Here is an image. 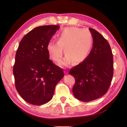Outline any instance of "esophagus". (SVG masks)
<instances>
[{"label":"esophagus","mask_w":127,"mask_h":127,"mask_svg":"<svg viewBox=\"0 0 127 127\" xmlns=\"http://www.w3.org/2000/svg\"><path fill=\"white\" fill-rule=\"evenodd\" d=\"M64 73L65 74V75H67V74H68L67 70H64Z\"/></svg>","instance_id":"obj_1"}]
</instances>
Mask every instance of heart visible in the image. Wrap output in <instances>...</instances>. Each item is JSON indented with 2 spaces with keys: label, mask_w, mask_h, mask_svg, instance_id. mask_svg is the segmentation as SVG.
Here are the masks:
<instances>
[{
  "label": "heart",
  "mask_w": 127,
  "mask_h": 127,
  "mask_svg": "<svg viewBox=\"0 0 127 127\" xmlns=\"http://www.w3.org/2000/svg\"><path fill=\"white\" fill-rule=\"evenodd\" d=\"M57 42L49 41L46 50L52 60L60 63L63 55V49L66 54L61 65L69 66L81 63L90 55L93 46V37L88 30L78 27H67L57 35Z\"/></svg>",
  "instance_id": "1"
}]
</instances>
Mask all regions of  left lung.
I'll use <instances>...</instances> for the list:
<instances>
[{"label":"left lung","mask_w":127,"mask_h":127,"mask_svg":"<svg viewBox=\"0 0 127 127\" xmlns=\"http://www.w3.org/2000/svg\"><path fill=\"white\" fill-rule=\"evenodd\" d=\"M89 29L93 38V49L85 61L69 72L75 79L73 95L84 102L104 95L108 91L113 75V59L110 45L100 33L93 29Z\"/></svg>","instance_id":"obj_1"}]
</instances>
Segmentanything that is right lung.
<instances>
[{
	"mask_svg": "<svg viewBox=\"0 0 127 127\" xmlns=\"http://www.w3.org/2000/svg\"><path fill=\"white\" fill-rule=\"evenodd\" d=\"M59 26L36 27L22 39L13 68L15 88L20 96L33 105L51 100L57 83L64 77L62 68L54 64L46 45Z\"/></svg>",
	"mask_w": 127,
	"mask_h": 127,
	"instance_id": "right-lung-1",
	"label": "right lung"
}]
</instances>
